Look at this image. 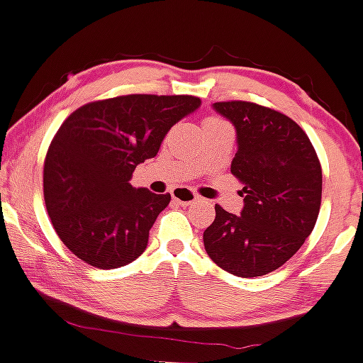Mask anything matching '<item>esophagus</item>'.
Instances as JSON below:
<instances>
[{
  "label": "esophagus",
  "instance_id": "obj_1",
  "mask_svg": "<svg viewBox=\"0 0 363 363\" xmlns=\"http://www.w3.org/2000/svg\"><path fill=\"white\" fill-rule=\"evenodd\" d=\"M172 199L181 205H191L199 202L200 196L195 195V193L188 188H175L174 191H172Z\"/></svg>",
  "mask_w": 363,
  "mask_h": 363
}]
</instances>
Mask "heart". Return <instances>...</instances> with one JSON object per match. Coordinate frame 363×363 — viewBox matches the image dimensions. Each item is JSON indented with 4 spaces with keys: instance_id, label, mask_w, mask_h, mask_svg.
<instances>
[{
    "instance_id": "b5f03b06",
    "label": "heart",
    "mask_w": 363,
    "mask_h": 363,
    "mask_svg": "<svg viewBox=\"0 0 363 363\" xmlns=\"http://www.w3.org/2000/svg\"><path fill=\"white\" fill-rule=\"evenodd\" d=\"M218 121H221V119H216V117H211V119H207V121H205V123H218Z\"/></svg>"
}]
</instances>
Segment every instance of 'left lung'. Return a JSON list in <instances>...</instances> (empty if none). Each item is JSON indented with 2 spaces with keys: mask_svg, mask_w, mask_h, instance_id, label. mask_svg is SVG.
<instances>
[{
  "mask_svg": "<svg viewBox=\"0 0 363 363\" xmlns=\"http://www.w3.org/2000/svg\"><path fill=\"white\" fill-rule=\"evenodd\" d=\"M235 126L232 174L244 184L240 216L216 205L203 232L212 262L239 277L279 269L316 225L321 205V164L306 131L284 113L251 101L212 105Z\"/></svg>",
  "mask_w": 363,
  "mask_h": 363,
  "instance_id": "8db88e82",
  "label": "left lung"
}]
</instances>
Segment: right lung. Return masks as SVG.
Masks as SVG:
<instances>
[{
	"instance_id": "add662e5",
	"label": "right lung",
	"mask_w": 363,
	"mask_h": 363,
	"mask_svg": "<svg viewBox=\"0 0 363 363\" xmlns=\"http://www.w3.org/2000/svg\"><path fill=\"white\" fill-rule=\"evenodd\" d=\"M200 104L189 94H126L82 105L61 124L43 164V196L54 230L77 258L117 269L145 251L170 195L133 188L130 179Z\"/></svg>"
}]
</instances>
